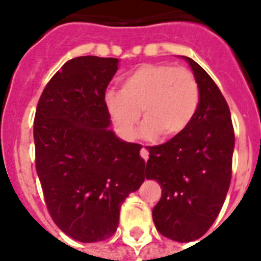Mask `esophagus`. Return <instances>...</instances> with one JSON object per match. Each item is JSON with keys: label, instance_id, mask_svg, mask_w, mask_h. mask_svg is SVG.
I'll list each match as a JSON object with an SVG mask.
<instances>
[{"label": "esophagus", "instance_id": "obj_1", "mask_svg": "<svg viewBox=\"0 0 261 261\" xmlns=\"http://www.w3.org/2000/svg\"><path fill=\"white\" fill-rule=\"evenodd\" d=\"M141 157H142L145 161H147V159H149V151H147L146 147H142V149H141Z\"/></svg>", "mask_w": 261, "mask_h": 261}]
</instances>
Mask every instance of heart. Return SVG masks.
<instances>
[{"label":"heart","instance_id":"heart-1","mask_svg":"<svg viewBox=\"0 0 261 261\" xmlns=\"http://www.w3.org/2000/svg\"><path fill=\"white\" fill-rule=\"evenodd\" d=\"M104 100L124 139L135 137L141 112L145 120L143 134L172 138L194 120L200 104V88L188 67L143 63L124 75L120 90H108Z\"/></svg>","mask_w":261,"mask_h":261}]
</instances>
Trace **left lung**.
<instances>
[{
	"mask_svg": "<svg viewBox=\"0 0 261 261\" xmlns=\"http://www.w3.org/2000/svg\"><path fill=\"white\" fill-rule=\"evenodd\" d=\"M200 104L186 130L168 142L149 147L146 178L161 186L153 208L157 230L167 239L188 243L202 237L226 198L231 180L234 128L230 110L217 84L194 59Z\"/></svg>",
	"mask_w": 261,
	"mask_h": 261,
	"instance_id": "left-lung-1",
	"label": "left lung"
}]
</instances>
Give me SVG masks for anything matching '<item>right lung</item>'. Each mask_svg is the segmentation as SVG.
Returning <instances> with one entry per match:
<instances>
[{
	"label": "right lung",
	"mask_w": 261,
	"mask_h": 261,
	"mask_svg": "<svg viewBox=\"0 0 261 261\" xmlns=\"http://www.w3.org/2000/svg\"><path fill=\"white\" fill-rule=\"evenodd\" d=\"M118 59L77 57L48 81L34 120L35 165L55 225L81 243L108 239L145 180L138 143L108 130L106 90Z\"/></svg>",
	"instance_id": "right-lung-1"
}]
</instances>
